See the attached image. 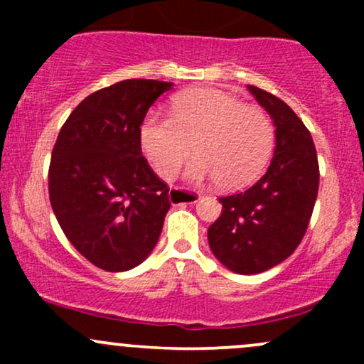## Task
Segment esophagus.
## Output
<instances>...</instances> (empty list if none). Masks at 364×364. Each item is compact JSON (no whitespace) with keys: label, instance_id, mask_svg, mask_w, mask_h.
I'll use <instances>...</instances> for the list:
<instances>
[{"label":"esophagus","instance_id":"obj_1","mask_svg":"<svg viewBox=\"0 0 364 364\" xmlns=\"http://www.w3.org/2000/svg\"><path fill=\"white\" fill-rule=\"evenodd\" d=\"M169 198L176 203H195L198 202L200 193L186 190V188H173V190L169 191Z\"/></svg>","mask_w":364,"mask_h":364}]
</instances>
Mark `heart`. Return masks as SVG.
Listing matches in <instances>:
<instances>
[{
	"mask_svg": "<svg viewBox=\"0 0 364 364\" xmlns=\"http://www.w3.org/2000/svg\"><path fill=\"white\" fill-rule=\"evenodd\" d=\"M171 114L152 111L140 124V147L162 179L178 174L185 161L193 181L215 179L223 190L255 181L274 150V124L262 109L220 89L202 87L174 97Z\"/></svg>",
	"mask_w": 364,
	"mask_h": 364,
	"instance_id": "1",
	"label": "heart"
}]
</instances>
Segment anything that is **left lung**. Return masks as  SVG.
<instances>
[{
	"mask_svg": "<svg viewBox=\"0 0 364 364\" xmlns=\"http://www.w3.org/2000/svg\"><path fill=\"white\" fill-rule=\"evenodd\" d=\"M275 127L272 162L241 193L219 198L223 212L208 228L215 258L236 274H260L294 253L318 195L320 168L311 133L294 111L270 92L248 85Z\"/></svg>",
	"mask_w": 364,
	"mask_h": 364,
	"instance_id": "left-lung-1",
	"label": "left lung"
}]
</instances>
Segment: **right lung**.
Instances as JSON below:
<instances>
[{
    "label": "right lung",
    "mask_w": 364,
    "mask_h": 364,
    "mask_svg": "<svg viewBox=\"0 0 364 364\" xmlns=\"http://www.w3.org/2000/svg\"><path fill=\"white\" fill-rule=\"evenodd\" d=\"M173 83L123 80L75 107L54 144L49 200L68 241L107 272L140 265L168 214L169 186L141 156L140 124Z\"/></svg>",
    "instance_id": "1"
}]
</instances>
